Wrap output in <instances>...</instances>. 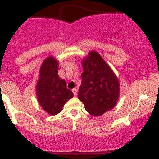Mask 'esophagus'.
I'll list each match as a JSON object with an SVG mask.
<instances>
[{
    "mask_svg": "<svg viewBox=\"0 0 159 159\" xmlns=\"http://www.w3.org/2000/svg\"><path fill=\"white\" fill-rule=\"evenodd\" d=\"M72 92H73L74 95H75V96H77V89H72Z\"/></svg>",
    "mask_w": 159,
    "mask_h": 159,
    "instance_id": "1",
    "label": "esophagus"
}]
</instances>
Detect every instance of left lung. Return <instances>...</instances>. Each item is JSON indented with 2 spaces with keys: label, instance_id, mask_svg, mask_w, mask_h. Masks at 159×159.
<instances>
[{
  "label": "left lung",
  "instance_id": "1",
  "mask_svg": "<svg viewBox=\"0 0 159 159\" xmlns=\"http://www.w3.org/2000/svg\"><path fill=\"white\" fill-rule=\"evenodd\" d=\"M81 65L84 71L78 98L90 115L100 116L116 105L120 95L119 81L97 51H90Z\"/></svg>",
  "mask_w": 159,
  "mask_h": 159
}]
</instances>
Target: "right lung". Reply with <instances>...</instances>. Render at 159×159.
Masks as SVG:
<instances>
[{
	"mask_svg": "<svg viewBox=\"0 0 159 159\" xmlns=\"http://www.w3.org/2000/svg\"><path fill=\"white\" fill-rule=\"evenodd\" d=\"M58 61L49 56L42 62L36 84L38 102L42 108L51 115L58 114L64 105L74 96L67 89L66 81L57 74Z\"/></svg>",
	"mask_w": 159,
	"mask_h": 159,
	"instance_id": "add662e5",
	"label": "right lung"
}]
</instances>
